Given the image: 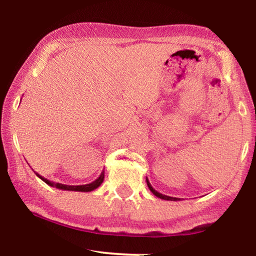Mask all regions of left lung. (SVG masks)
Wrapping results in <instances>:
<instances>
[{"label":"left lung","mask_w":256,"mask_h":256,"mask_svg":"<svg viewBox=\"0 0 256 256\" xmlns=\"http://www.w3.org/2000/svg\"><path fill=\"white\" fill-rule=\"evenodd\" d=\"M146 185H148V188H149V190H151V192H152L156 196L157 198H162V200H167V201H180V198H172V196H164V194H162V193H159V192H157V190H156L152 186H151V184H150V182H149V180L148 178H146Z\"/></svg>","instance_id":"1"}]
</instances>
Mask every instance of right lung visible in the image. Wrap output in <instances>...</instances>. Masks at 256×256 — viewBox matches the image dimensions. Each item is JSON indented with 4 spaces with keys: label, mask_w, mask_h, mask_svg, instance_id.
<instances>
[{
    "label": "right lung",
    "mask_w": 256,
    "mask_h": 256,
    "mask_svg": "<svg viewBox=\"0 0 256 256\" xmlns=\"http://www.w3.org/2000/svg\"><path fill=\"white\" fill-rule=\"evenodd\" d=\"M36 175L40 177V178L45 182L46 184H48L50 186H53V188H56L58 190H76V192H92V190H96L97 188L102 185V183L104 182V177H105V172H102V174L99 175V177L97 180H94V182L89 184L86 185H66V184H60V183H54V182H50L45 177L40 176L38 172H36Z\"/></svg>",
    "instance_id": "obj_1"
}]
</instances>
